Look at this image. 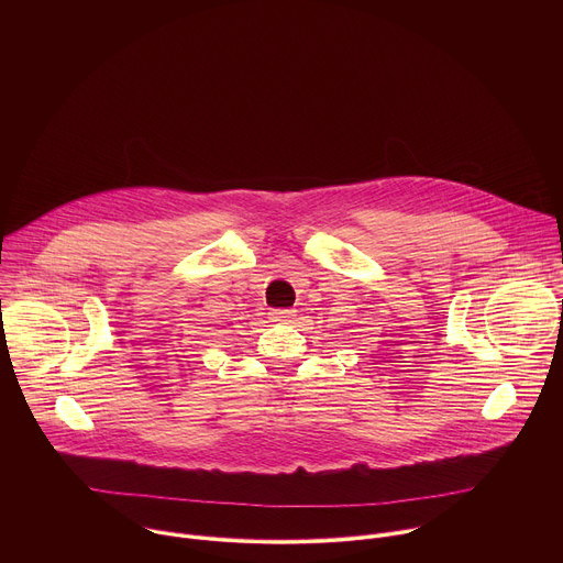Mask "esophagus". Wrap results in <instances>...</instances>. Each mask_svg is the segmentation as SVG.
Instances as JSON below:
<instances>
[{"mask_svg":"<svg viewBox=\"0 0 563 563\" xmlns=\"http://www.w3.org/2000/svg\"><path fill=\"white\" fill-rule=\"evenodd\" d=\"M294 316H296V313H294L291 309H272V311H269L272 323H289V320H291Z\"/></svg>","mask_w":563,"mask_h":563,"instance_id":"34e87169","label":"esophagus"}]
</instances>
